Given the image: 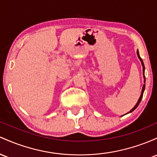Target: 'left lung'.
<instances>
[{"mask_svg":"<svg viewBox=\"0 0 157 157\" xmlns=\"http://www.w3.org/2000/svg\"><path fill=\"white\" fill-rule=\"evenodd\" d=\"M136 53H137V56H138V58H139V59L140 60V61H141V63H142V71H143V77H144V83H145V65H144V63H143V61H142V59H141V57H140V53H139V50H137V51H136ZM145 84H143V87H142V93H141V95H140V98H139V100H138V101H137V103L136 104V105L134 107H133V108L131 109V110H130L129 112L128 113H131V112H133V110H135L136 108L137 107L139 106V105H140V101H141V100H142V96H143V93H144V91H145ZM128 113H126V114H128Z\"/></svg>","mask_w":157,"mask_h":157,"instance_id":"obj_1","label":"left lung"}]
</instances>
